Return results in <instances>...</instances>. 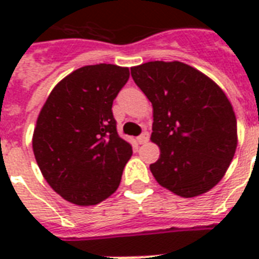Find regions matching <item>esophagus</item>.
Segmentation results:
<instances>
[{"label": "esophagus", "mask_w": 259, "mask_h": 259, "mask_svg": "<svg viewBox=\"0 0 259 259\" xmlns=\"http://www.w3.org/2000/svg\"><path fill=\"white\" fill-rule=\"evenodd\" d=\"M148 140H149V134L146 133V132H144V133L141 134V136H138V138H137V141H138V144H146V142H148Z\"/></svg>", "instance_id": "1"}]
</instances>
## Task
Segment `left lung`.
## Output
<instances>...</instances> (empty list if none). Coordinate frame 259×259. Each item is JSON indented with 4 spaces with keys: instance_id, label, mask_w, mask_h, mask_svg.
Segmentation results:
<instances>
[{
    "instance_id": "left-lung-1",
    "label": "left lung",
    "mask_w": 259,
    "mask_h": 259,
    "mask_svg": "<svg viewBox=\"0 0 259 259\" xmlns=\"http://www.w3.org/2000/svg\"><path fill=\"white\" fill-rule=\"evenodd\" d=\"M153 106L152 141L161 154L150 170L183 197L221 181L237 149V118L217 83L181 62H148L130 68Z\"/></svg>"
}]
</instances>
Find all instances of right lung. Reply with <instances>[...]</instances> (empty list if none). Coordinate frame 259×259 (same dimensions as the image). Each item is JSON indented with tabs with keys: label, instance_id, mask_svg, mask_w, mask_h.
<instances>
[{
	"label": "right lung",
	"instance_id": "right-lung-1",
	"mask_svg": "<svg viewBox=\"0 0 259 259\" xmlns=\"http://www.w3.org/2000/svg\"><path fill=\"white\" fill-rule=\"evenodd\" d=\"M127 79L125 67H82L55 86L38 114L32 141L37 165L74 204H98L121 183L132 145L118 136L111 107Z\"/></svg>",
	"mask_w": 259,
	"mask_h": 259
}]
</instances>
